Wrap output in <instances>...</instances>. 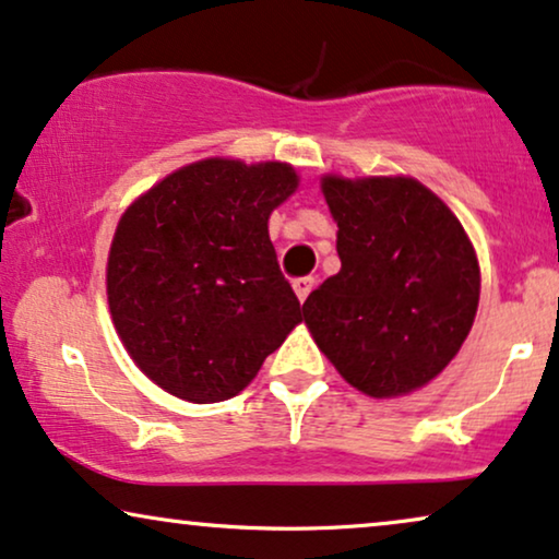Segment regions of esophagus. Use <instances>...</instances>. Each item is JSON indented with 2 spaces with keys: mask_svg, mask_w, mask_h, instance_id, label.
<instances>
[{
  "mask_svg": "<svg viewBox=\"0 0 559 559\" xmlns=\"http://www.w3.org/2000/svg\"><path fill=\"white\" fill-rule=\"evenodd\" d=\"M312 288H314V278H312V275H301V278L294 281V292H296V296H299L301 304L307 301V296L312 294Z\"/></svg>",
  "mask_w": 559,
  "mask_h": 559,
  "instance_id": "1",
  "label": "esophagus"
}]
</instances>
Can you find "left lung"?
Wrapping results in <instances>:
<instances>
[{"instance_id":"1","label":"left lung","mask_w":559,"mask_h":559,"mask_svg":"<svg viewBox=\"0 0 559 559\" xmlns=\"http://www.w3.org/2000/svg\"><path fill=\"white\" fill-rule=\"evenodd\" d=\"M341 273L304 322L348 384L397 397L438 377L469 335L479 265L459 218L409 178H324Z\"/></svg>"}]
</instances>
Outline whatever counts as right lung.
Instances as JSON below:
<instances>
[{
    "label": "right lung",
    "instance_id": "right-lung-1",
    "mask_svg": "<svg viewBox=\"0 0 559 559\" xmlns=\"http://www.w3.org/2000/svg\"><path fill=\"white\" fill-rule=\"evenodd\" d=\"M284 162L203 159L141 195L118 224L108 301L141 371L175 397H235L301 322L267 237L296 190Z\"/></svg>",
    "mask_w": 559,
    "mask_h": 559
}]
</instances>
